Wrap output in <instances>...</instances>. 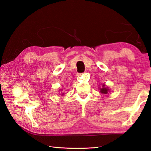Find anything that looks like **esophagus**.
I'll list each match as a JSON object with an SVG mask.
<instances>
[{
    "label": "esophagus",
    "mask_w": 151,
    "mask_h": 151,
    "mask_svg": "<svg viewBox=\"0 0 151 151\" xmlns=\"http://www.w3.org/2000/svg\"><path fill=\"white\" fill-rule=\"evenodd\" d=\"M81 75H82V74H80V73L78 74V75H77V76H81Z\"/></svg>",
    "instance_id": "obj_1"
}]
</instances>
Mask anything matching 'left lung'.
Masks as SVG:
<instances>
[{
  "instance_id": "8db88e82",
  "label": "left lung",
  "mask_w": 151,
  "mask_h": 151,
  "mask_svg": "<svg viewBox=\"0 0 151 151\" xmlns=\"http://www.w3.org/2000/svg\"><path fill=\"white\" fill-rule=\"evenodd\" d=\"M103 86L104 87L100 89V92H101V93H102V94H108V92L109 91V89L108 88L104 87V86H105V85H103Z\"/></svg>"
}]
</instances>
